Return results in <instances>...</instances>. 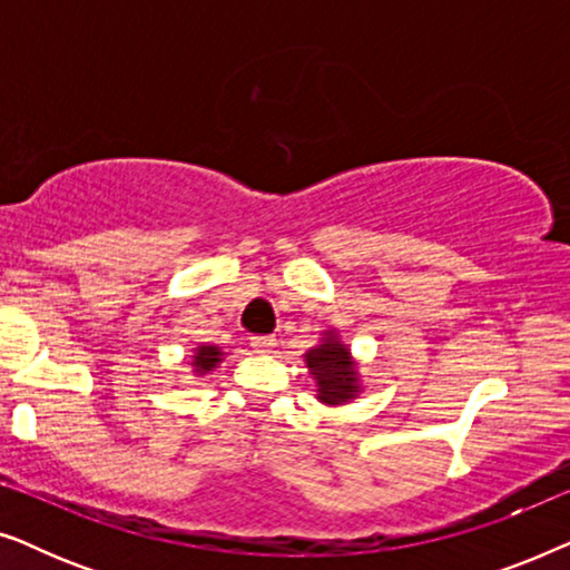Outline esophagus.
I'll return each instance as SVG.
<instances>
[{
    "mask_svg": "<svg viewBox=\"0 0 570 570\" xmlns=\"http://www.w3.org/2000/svg\"><path fill=\"white\" fill-rule=\"evenodd\" d=\"M277 345L275 337H252V347L256 350V353H272Z\"/></svg>",
    "mask_w": 570,
    "mask_h": 570,
    "instance_id": "1",
    "label": "esophagus"
}]
</instances>
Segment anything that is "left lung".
I'll return each instance as SVG.
<instances>
[{"mask_svg": "<svg viewBox=\"0 0 570 570\" xmlns=\"http://www.w3.org/2000/svg\"><path fill=\"white\" fill-rule=\"evenodd\" d=\"M306 368L316 381V400L324 404H345L355 400L361 392V376L357 365L350 355V347L342 345L340 334L330 330L324 332L322 342L311 347L306 355Z\"/></svg>", "mask_w": 570, "mask_h": 570, "instance_id": "8db88e82", "label": "left lung"}]
</instances>
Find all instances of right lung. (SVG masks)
Masks as SVG:
<instances>
[{
  "instance_id": "1",
  "label": "right lung",
  "mask_w": 570,
  "mask_h": 570,
  "mask_svg": "<svg viewBox=\"0 0 570 570\" xmlns=\"http://www.w3.org/2000/svg\"><path fill=\"white\" fill-rule=\"evenodd\" d=\"M223 361V350L215 347V345H199L194 350L191 355V368L197 376H205L213 368H217V363Z\"/></svg>"
}]
</instances>
